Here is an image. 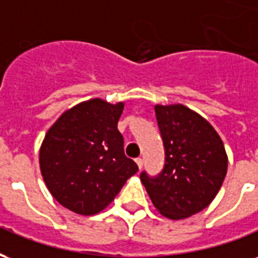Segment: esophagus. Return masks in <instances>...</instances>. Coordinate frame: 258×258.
Masks as SVG:
<instances>
[{
  "label": "esophagus",
  "instance_id": "esophagus-1",
  "mask_svg": "<svg viewBox=\"0 0 258 258\" xmlns=\"http://www.w3.org/2000/svg\"><path fill=\"white\" fill-rule=\"evenodd\" d=\"M135 162H137V164H138V168H142V166H144V160L141 159V157H138V159H135Z\"/></svg>",
  "mask_w": 258,
  "mask_h": 258
}]
</instances>
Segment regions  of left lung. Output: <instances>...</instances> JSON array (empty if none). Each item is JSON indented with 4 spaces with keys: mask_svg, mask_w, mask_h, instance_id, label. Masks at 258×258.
<instances>
[{
    "mask_svg": "<svg viewBox=\"0 0 258 258\" xmlns=\"http://www.w3.org/2000/svg\"><path fill=\"white\" fill-rule=\"evenodd\" d=\"M166 163L157 177L144 171L141 181L157 211L182 220L210 205L227 175L228 156L220 135L189 107L156 105Z\"/></svg>",
    "mask_w": 258,
    "mask_h": 258,
    "instance_id": "1",
    "label": "left lung"
}]
</instances>
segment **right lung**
<instances>
[{"label": "right lung", "instance_id": "right-lung-1", "mask_svg": "<svg viewBox=\"0 0 258 258\" xmlns=\"http://www.w3.org/2000/svg\"><path fill=\"white\" fill-rule=\"evenodd\" d=\"M124 102L94 98L60 114L40 148V170L60 205L92 216L112 203L138 166L124 155L117 130Z\"/></svg>", "mask_w": 258, "mask_h": 258}]
</instances>
